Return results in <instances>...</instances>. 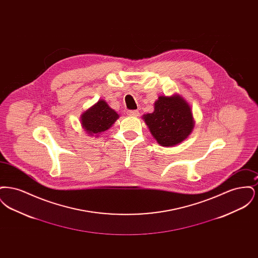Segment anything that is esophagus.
<instances>
[{"label": "esophagus", "mask_w": 258, "mask_h": 258, "mask_svg": "<svg viewBox=\"0 0 258 258\" xmlns=\"http://www.w3.org/2000/svg\"><path fill=\"white\" fill-rule=\"evenodd\" d=\"M126 114H127L128 116H133V117L139 116V112H138V110H128L126 112Z\"/></svg>", "instance_id": "obj_1"}]
</instances>
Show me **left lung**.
Listing matches in <instances>:
<instances>
[{"instance_id": "obj_1", "label": "left lung", "mask_w": 258, "mask_h": 258, "mask_svg": "<svg viewBox=\"0 0 258 258\" xmlns=\"http://www.w3.org/2000/svg\"><path fill=\"white\" fill-rule=\"evenodd\" d=\"M143 120L154 138L163 147L181 143L195 126L190 106L179 95L159 97L154 112L143 115Z\"/></svg>"}]
</instances>
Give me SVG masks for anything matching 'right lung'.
Listing matches in <instances>:
<instances>
[{"mask_svg":"<svg viewBox=\"0 0 258 258\" xmlns=\"http://www.w3.org/2000/svg\"><path fill=\"white\" fill-rule=\"evenodd\" d=\"M119 115L103 99L98 100L81 115V124L88 135H98L110 128Z\"/></svg>","mask_w":258,"mask_h":258,"instance_id":"add662e5","label":"right lung"}]
</instances>
